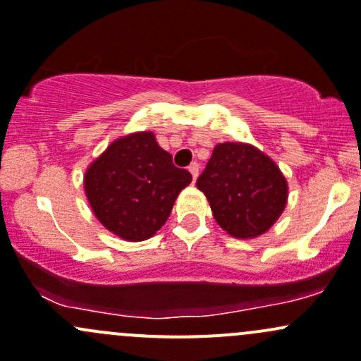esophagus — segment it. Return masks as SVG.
Listing matches in <instances>:
<instances>
[{"label":"esophagus","instance_id":"34e87169","mask_svg":"<svg viewBox=\"0 0 361 361\" xmlns=\"http://www.w3.org/2000/svg\"><path fill=\"white\" fill-rule=\"evenodd\" d=\"M188 171H190L192 174V180H197V174H199V164L197 162H192L190 166H188Z\"/></svg>","mask_w":361,"mask_h":361}]
</instances>
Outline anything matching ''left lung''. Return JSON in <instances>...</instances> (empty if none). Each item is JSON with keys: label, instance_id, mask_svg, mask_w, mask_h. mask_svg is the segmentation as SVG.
Returning <instances> with one entry per match:
<instances>
[{"label": "left lung", "instance_id": "obj_1", "mask_svg": "<svg viewBox=\"0 0 361 361\" xmlns=\"http://www.w3.org/2000/svg\"><path fill=\"white\" fill-rule=\"evenodd\" d=\"M197 188L218 225L238 239L267 232L288 199V183L274 160L246 143L216 145Z\"/></svg>", "mask_w": 361, "mask_h": 361}]
</instances>
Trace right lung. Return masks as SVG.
<instances>
[{
	"mask_svg": "<svg viewBox=\"0 0 361 361\" xmlns=\"http://www.w3.org/2000/svg\"><path fill=\"white\" fill-rule=\"evenodd\" d=\"M192 181L159 147L154 133L113 141L87 169V199L97 220L126 241H145L166 224L178 194Z\"/></svg>",
	"mask_w": 361,
	"mask_h": 361,
	"instance_id": "right-lung-1",
	"label": "right lung"
}]
</instances>
